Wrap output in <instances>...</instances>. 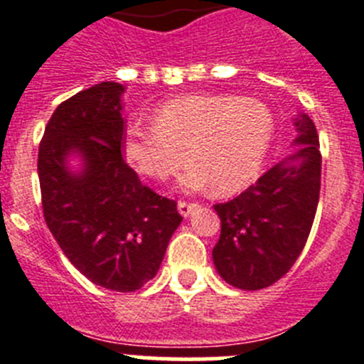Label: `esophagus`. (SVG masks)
Listing matches in <instances>:
<instances>
[{
  "label": "esophagus",
  "mask_w": 364,
  "mask_h": 364,
  "mask_svg": "<svg viewBox=\"0 0 364 364\" xmlns=\"http://www.w3.org/2000/svg\"><path fill=\"white\" fill-rule=\"evenodd\" d=\"M193 210H197V204H191V202H186V200H180L178 202V213L182 217H189L193 213Z\"/></svg>",
  "instance_id": "1"
}]
</instances>
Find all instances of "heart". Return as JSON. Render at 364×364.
I'll list each match as a JSON object with an SVG mask.
<instances>
[{"instance_id":"b5f03b06","label":"heart","mask_w":364,"mask_h":364,"mask_svg":"<svg viewBox=\"0 0 364 364\" xmlns=\"http://www.w3.org/2000/svg\"><path fill=\"white\" fill-rule=\"evenodd\" d=\"M273 131L272 111L257 100L188 95L154 109L153 127L131 124L122 151L134 171L160 180L182 164L186 149L191 164L176 178L178 189L231 195L259 175Z\"/></svg>"}]
</instances>
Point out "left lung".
Listing matches in <instances>:
<instances>
[{"mask_svg": "<svg viewBox=\"0 0 364 364\" xmlns=\"http://www.w3.org/2000/svg\"><path fill=\"white\" fill-rule=\"evenodd\" d=\"M299 146L226 204H215L220 239L213 264L228 284L260 290L294 266L306 244L319 204V136L306 112L294 118Z\"/></svg>", "mask_w": 364, "mask_h": 364, "instance_id": "left-lung-1", "label": "left lung"}]
</instances>
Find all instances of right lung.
Instances as JSON below:
<instances>
[{
    "label": "right lung",
    "mask_w": 364,
    "mask_h": 364,
    "mask_svg": "<svg viewBox=\"0 0 364 364\" xmlns=\"http://www.w3.org/2000/svg\"><path fill=\"white\" fill-rule=\"evenodd\" d=\"M124 91L122 83L102 82L65 100L38 153L50 233L74 268L112 291L151 281L182 222L176 202L146 188L122 159Z\"/></svg>",
    "instance_id": "1"
}]
</instances>
